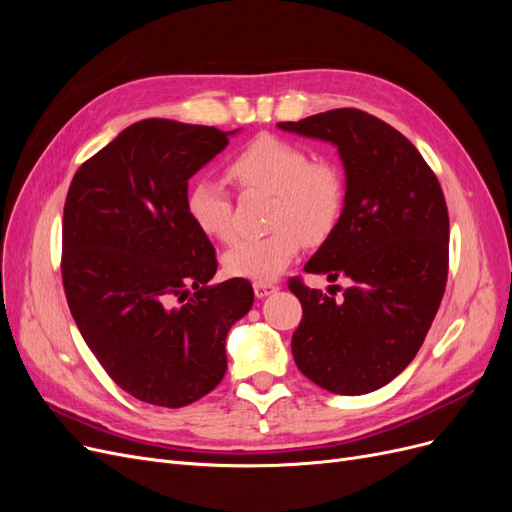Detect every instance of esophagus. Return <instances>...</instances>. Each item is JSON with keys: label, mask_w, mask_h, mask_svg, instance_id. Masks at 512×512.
<instances>
[{"label": "esophagus", "mask_w": 512, "mask_h": 512, "mask_svg": "<svg viewBox=\"0 0 512 512\" xmlns=\"http://www.w3.org/2000/svg\"><path fill=\"white\" fill-rule=\"evenodd\" d=\"M275 290H277L275 284H267V282H256V284H254V292H256L258 299L267 297V294H271V292H275Z\"/></svg>", "instance_id": "1"}]
</instances>
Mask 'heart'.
I'll use <instances>...</instances> for the list:
<instances>
[{
	"label": "heart",
	"instance_id": "1",
	"mask_svg": "<svg viewBox=\"0 0 512 512\" xmlns=\"http://www.w3.org/2000/svg\"><path fill=\"white\" fill-rule=\"evenodd\" d=\"M228 179L241 190L271 194L269 232L243 239L224 256L230 275L252 282H271L297 258L303 243L318 245L331 237L342 220L346 179L331 160H312L297 143L273 134H260L228 162ZM185 207L196 228L209 239L230 243L232 200L215 179L190 185Z\"/></svg>",
	"mask_w": 512,
	"mask_h": 512
}]
</instances>
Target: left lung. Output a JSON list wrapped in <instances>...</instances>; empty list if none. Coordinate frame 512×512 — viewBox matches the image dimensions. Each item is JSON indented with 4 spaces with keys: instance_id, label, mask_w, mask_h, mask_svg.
<instances>
[{
    "instance_id": "1",
    "label": "left lung",
    "mask_w": 512,
    "mask_h": 512,
    "mask_svg": "<svg viewBox=\"0 0 512 512\" xmlns=\"http://www.w3.org/2000/svg\"><path fill=\"white\" fill-rule=\"evenodd\" d=\"M277 126L333 143L346 170L342 220L305 271L327 275L329 282L346 277L350 286L335 301L301 277L288 282L303 307L290 344L294 363L335 395L371 393L410 365L444 297L448 209L442 188L404 134L359 108Z\"/></svg>"
}]
</instances>
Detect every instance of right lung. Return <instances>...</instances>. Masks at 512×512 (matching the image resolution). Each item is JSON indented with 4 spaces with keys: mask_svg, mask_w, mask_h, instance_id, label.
Listing matches in <instances>:
<instances>
[{
    "mask_svg": "<svg viewBox=\"0 0 512 512\" xmlns=\"http://www.w3.org/2000/svg\"><path fill=\"white\" fill-rule=\"evenodd\" d=\"M230 134L132 123L81 164L66 196L61 280L72 318L113 382L151 406L183 408L213 391L226 335L254 303L243 277L209 286L215 250L185 207L188 179Z\"/></svg>",
    "mask_w": 512,
    "mask_h": 512,
    "instance_id": "right-lung-1",
    "label": "right lung"
}]
</instances>
